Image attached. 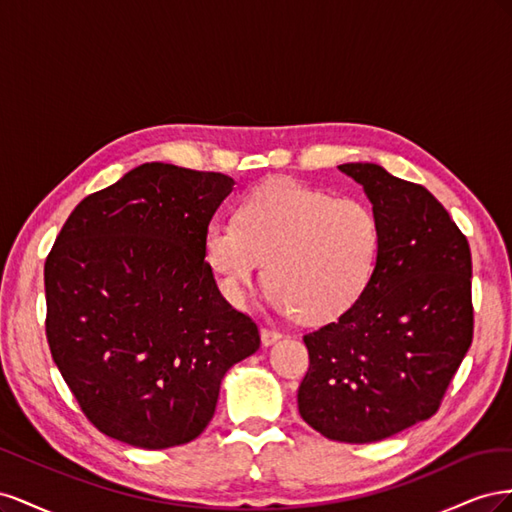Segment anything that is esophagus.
I'll return each instance as SVG.
<instances>
[{"label": "esophagus", "mask_w": 512, "mask_h": 512, "mask_svg": "<svg viewBox=\"0 0 512 512\" xmlns=\"http://www.w3.org/2000/svg\"><path fill=\"white\" fill-rule=\"evenodd\" d=\"M260 339H262V346H271V344L277 342V339H282V333L275 331V329H269V327H262L260 329Z\"/></svg>", "instance_id": "esophagus-1"}]
</instances>
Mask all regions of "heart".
I'll return each mask as SVG.
<instances>
[{
	"label": "heart",
	"instance_id": "b5f03b06",
	"mask_svg": "<svg viewBox=\"0 0 512 512\" xmlns=\"http://www.w3.org/2000/svg\"><path fill=\"white\" fill-rule=\"evenodd\" d=\"M382 250L376 211L299 181L275 179L241 198L235 220L203 232V258L230 303H241L265 262L269 299L305 322L348 314L371 286Z\"/></svg>",
	"mask_w": 512,
	"mask_h": 512
}]
</instances>
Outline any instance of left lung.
<instances>
[{"label":"left lung","mask_w":512,"mask_h":512,"mask_svg":"<svg viewBox=\"0 0 512 512\" xmlns=\"http://www.w3.org/2000/svg\"><path fill=\"white\" fill-rule=\"evenodd\" d=\"M382 226L371 286L348 314L307 333L299 414L324 438L367 444L427 421L474 333L468 239L423 185L378 164L337 166Z\"/></svg>","instance_id":"8db88e82"}]
</instances>
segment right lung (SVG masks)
Wrapping results in <instances>:
<instances>
[{"label":"right lung","instance_id":"obj_1","mask_svg":"<svg viewBox=\"0 0 512 512\" xmlns=\"http://www.w3.org/2000/svg\"><path fill=\"white\" fill-rule=\"evenodd\" d=\"M222 173L141 164L70 213L44 262L46 339L85 416L130 446H179L213 418L226 371L260 348L218 290L203 232Z\"/></svg>","mask_w":512,"mask_h":512}]
</instances>
